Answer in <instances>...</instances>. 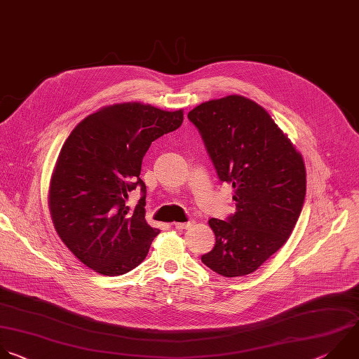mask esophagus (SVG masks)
Here are the masks:
<instances>
[{"mask_svg":"<svg viewBox=\"0 0 359 359\" xmlns=\"http://www.w3.org/2000/svg\"><path fill=\"white\" fill-rule=\"evenodd\" d=\"M194 224V221H187V222H175L176 229H187Z\"/></svg>","mask_w":359,"mask_h":359,"instance_id":"esophagus-1","label":"esophagus"}]
</instances>
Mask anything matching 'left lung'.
I'll use <instances>...</instances> for the list:
<instances>
[{"mask_svg": "<svg viewBox=\"0 0 359 359\" xmlns=\"http://www.w3.org/2000/svg\"><path fill=\"white\" fill-rule=\"evenodd\" d=\"M221 182L232 183L235 214L211 218L214 248L201 257L225 278L255 272L290 236L306 196L302 154L255 101L232 94L187 114Z\"/></svg>", "mask_w": 359, "mask_h": 359, "instance_id": "left-lung-1", "label": "left lung"}]
</instances>
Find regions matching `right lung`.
Returning a JSON list of instances; mask_svg holds the SVG:
<instances>
[{
	"mask_svg": "<svg viewBox=\"0 0 359 359\" xmlns=\"http://www.w3.org/2000/svg\"><path fill=\"white\" fill-rule=\"evenodd\" d=\"M182 123L183 109L112 104L86 116L65 141L49 184L50 217L63 244L94 272L124 275L147 258L161 231L145 219L142 159ZM137 187L143 197L133 212L125 200Z\"/></svg>",
	"mask_w": 359,
	"mask_h": 359,
	"instance_id": "obj_1",
	"label": "right lung"
}]
</instances>
